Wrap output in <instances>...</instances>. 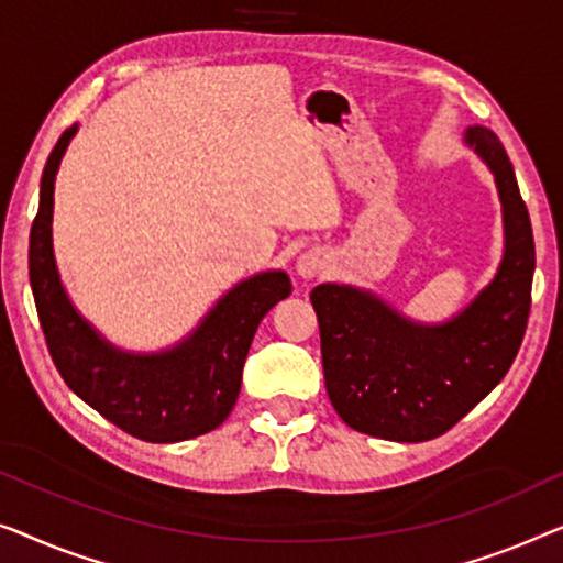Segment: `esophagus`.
<instances>
[{"label":"esophagus","mask_w":563,"mask_h":563,"mask_svg":"<svg viewBox=\"0 0 563 563\" xmlns=\"http://www.w3.org/2000/svg\"><path fill=\"white\" fill-rule=\"evenodd\" d=\"M323 267H327V257H323L321 250H306L296 263V271L303 280L316 278V275H319Z\"/></svg>","instance_id":"esophagus-1"}]
</instances>
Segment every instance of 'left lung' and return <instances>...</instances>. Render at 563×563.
I'll return each instance as SVG.
<instances>
[{"instance_id":"8db88e82","label":"left lung","mask_w":563,"mask_h":563,"mask_svg":"<svg viewBox=\"0 0 563 563\" xmlns=\"http://www.w3.org/2000/svg\"><path fill=\"white\" fill-rule=\"evenodd\" d=\"M466 142L495 173L505 217L500 271L466 311L418 327L346 285L311 292L329 400L360 433L408 443L441 437L508 375L526 336L536 271L526 201L497 134L470 126Z\"/></svg>"}]
</instances>
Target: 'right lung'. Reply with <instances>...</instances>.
Listing matches in <instances>:
<instances>
[{"instance_id":"add662e5","label":"right lung","mask_w":563,"mask_h":563,"mask_svg":"<svg viewBox=\"0 0 563 563\" xmlns=\"http://www.w3.org/2000/svg\"><path fill=\"white\" fill-rule=\"evenodd\" d=\"M76 126L55 142L30 229V285L47 352L66 385L117 429L150 443L196 439L224 423L242 387V367L263 316L290 296L285 273L244 280L170 352L124 354L109 346L63 290L53 257V186Z\"/></svg>"}]
</instances>
